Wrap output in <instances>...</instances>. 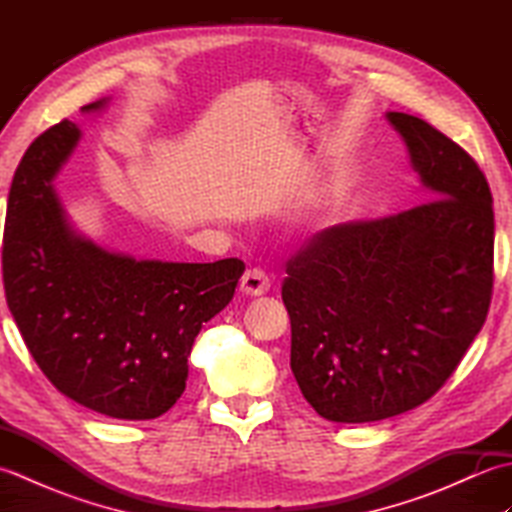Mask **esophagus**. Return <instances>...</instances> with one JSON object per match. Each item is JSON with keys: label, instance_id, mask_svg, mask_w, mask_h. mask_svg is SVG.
Instances as JSON below:
<instances>
[{"label": "esophagus", "instance_id": "obj_1", "mask_svg": "<svg viewBox=\"0 0 512 512\" xmlns=\"http://www.w3.org/2000/svg\"><path fill=\"white\" fill-rule=\"evenodd\" d=\"M270 281L273 279H270V275L264 268H248L242 277V284H239V288H242L244 295L257 297V295H264V292H268Z\"/></svg>", "mask_w": 512, "mask_h": 512}]
</instances>
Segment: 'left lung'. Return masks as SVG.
Returning a JSON list of instances; mask_svg holds the SVG:
<instances>
[{
  "mask_svg": "<svg viewBox=\"0 0 512 512\" xmlns=\"http://www.w3.org/2000/svg\"><path fill=\"white\" fill-rule=\"evenodd\" d=\"M431 200L336 224L288 259L290 367L332 422H374L427 402L458 369L493 297V195L455 140L389 112Z\"/></svg>",
  "mask_w": 512,
  "mask_h": 512,
  "instance_id": "left-lung-1",
  "label": "left lung"
}]
</instances>
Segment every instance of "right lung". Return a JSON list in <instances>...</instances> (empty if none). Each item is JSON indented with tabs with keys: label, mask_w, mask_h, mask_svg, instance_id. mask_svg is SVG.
<instances>
[{
	"label": "right lung",
	"mask_w": 512,
	"mask_h": 512,
	"mask_svg": "<svg viewBox=\"0 0 512 512\" xmlns=\"http://www.w3.org/2000/svg\"><path fill=\"white\" fill-rule=\"evenodd\" d=\"M79 136L63 118L17 165L2 244L6 303L61 394L103 416L151 420L182 396L195 336L233 299L244 262H136L74 235L50 182Z\"/></svg>",
	"instance_id": "right-lung-1"
}]
</instances>
